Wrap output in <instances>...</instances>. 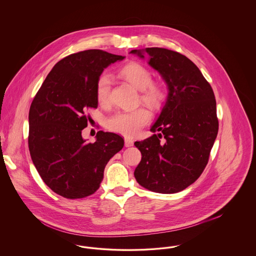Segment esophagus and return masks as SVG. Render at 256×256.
I'll return each mask as SVG.
<instances>
[{
    "label": "esophagus",
    "instance_id": "1",
    "mask_svg": "<svg viewBox=\"0 0 256 256\" xmlns=\"http://www.w3.org/2000/svg\"><path fill=\"white\" fill-rule=\"evenodd\" d=\"M134 140L130 138H124V146H134Z\"/></svg>",
    "mask_w": 256,
    "mask_h": 256
}]
</instances>
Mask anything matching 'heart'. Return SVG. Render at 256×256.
<instances>
[{
    "mask_svg": "<svg viewBox=\"0 0 256 256\" xmlns=\"http://www.w3.org/2000/svg\"><path fill=\"white\" fill-rule=\"evenodd\" d=\"M120 76L136 89L141 91V100L154 110L159 108L167 98L165 86L152 82V76L145 66L132 62L124 65L119 71ZM110 78L102 74L98 78L96 98L100 104L106 106L110 100ZM150 119V113L145 108H138L132 111H117L106 120V128L114 132L134 136Z\"/></svg>",
    "mask_w": 256,
    "mask_h": 256,
    "instance_id": "b5f03b06",
    "label": "heart"
}]
</instances>
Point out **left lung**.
Masks as SVG:
<instances>
[{
  "label": "left lung",
  "mask_w": 256,
  "mask_h": 256,
  "mask_svg": "<svg viewBox=\"0 0 256 256\" xmlns=\"http://www.w3.org/2000/svg\"><path fill=\"white\" fill-rule=\"evenodd\" d=\"M156 70L168 97L150 132L134 145L142 158L134 170L141 186L161 194L178 193L195 182L207 165L218 134L216 100L200 69L178 52L164 48L132 50Z\"/></svg>",
  "instance_id": "1"
}]
</instances>
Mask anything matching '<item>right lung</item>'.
Here are the masks:
<instances>
[{"label": "right lung", "instance_id": "1", "mask_svg": "<svg viewBox=\"0 0 256 256\" xmlns=\"http://www.w3.org/2000/svg\"><path fill=\"white\" fill-rule=\"evenodd\" d=\"M124 56L102 50L72 54L50 70L28 112V148L45 184L66 198L94 194L110 159L124 146V139L98 132L95 143L82 136L97 108L96 86L104 69Z\"/></svg>", "mask_w": 256, "mask_h": 256}]
</instances>
